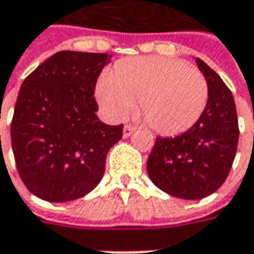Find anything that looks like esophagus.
<instances>
[{
    "instance_id": "1",
    "label": "esophagus",
    "mask_w": 254,
    "mask_h": 254,
    "mask_svg": "<svg viewBox=\"0 0 254 254\" xmlns=\"http://www.w3.org/2000/svg\"><path fill=\"white\" fill-rule=\"evenodd\" d=\"M134 131H135L134 126H129V125L125 126V128H123V138H128L129 135L132 134Z\"/></svg>"
}]
</instances>
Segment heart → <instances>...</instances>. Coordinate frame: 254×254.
Masks as SVG:
<instances>
[{
	"label": "heart",
	"instance_id": "heart-1",
	"mask_svg": "<svg viewBox=\"0 0 254 254\" xmlns=\"http://www.w3.org/2000/svg\"><path fill=\"white\" fill-rule=\"evenodd\" d=\"M96 97L111 119L120 120L139 100V111L155 132H186L204 112L208 86L203 74L183 61L139 57L123 61L100 77Z\"/></svg>",
	"mask_w": 254,
	"mask_h": 254
}]
</instances>
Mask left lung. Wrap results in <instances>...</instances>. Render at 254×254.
Returning <instances> with one entry per match:
<instances>
[{"mask_svg":"<svg viewBox=\"0 0 254 254\" xmlns=\"http://www.w3.org/2000/svg\"><path fill=\"white\" fill-rule=\"evenodd\" d=\"M208 86L200 119L175 138H157L147 160L155 187L184 200H199L225 183L236 158L238 119L230 89L218 74L196 58Z\"/></svg>","mask_w":254,"mask_h":254,"instance_id":"8db88e82","label":"left lung"}]
</instances>
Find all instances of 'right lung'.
Returning <instances> with one entry per match:
<instances>
[{
    "instance_id": "right-lung-1",
    "label": "right lung",
    "mask_w": 254,
    "mask_h": 254,
    "mask_svg": "<svg viewBox=\"0 0 254 254\" xmlns=\"http://www.w3.org/2000/svg\"><path fill=\"white\" fill-rule=\"evenodd\" d=\"M111 55L59 51L24 79L10 136L17 172L31 193L51 203L79 199L103 179L123 125L99 119L94 88Z\"/></svg>"
}]
</instances>
